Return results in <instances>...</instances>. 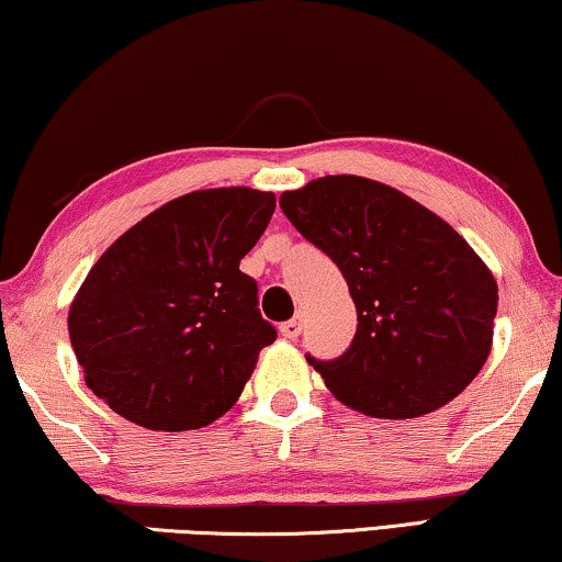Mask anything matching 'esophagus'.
Masks as SVG:
<instances>
[{
  "instance_id": "1",
  "label": "esophagus",
  "mask_w": 562,
  "mask_h": 562,
  "mask_svg": "<svg viewBox=\"0 0 562 562\" xmlns=\"http://www.w3.org/2000/svg\"><path fill=\"white\" fill-rule=\"evenodd\" d=\"M279 331H281L283 339H296V336L301 334V318L296 316V318H291V322H283L279 326Z\"/></svg>"
}]
</instances>
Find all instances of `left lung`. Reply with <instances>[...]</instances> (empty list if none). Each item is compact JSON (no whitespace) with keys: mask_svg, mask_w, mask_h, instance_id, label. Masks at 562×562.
I'll use <instances>...</instances> for the list:
<instances>
[{"mask_svg":"<svg viewBox=\"0 0 562 562\" xmlns=\"http://www.w3.org/2000/svg\"><path fill=\"white\" fill-rule=\"evenodd\" d=\"M281 211L339 266L357 306L351 347L308 357L336 400L412 419L464 392L490 357L497 281L450 223L361 176L311 180Z\"/></svg>","mask_w":562,"mask_h":562,"instance_id":"1","label":"left lung"}]
</instances>
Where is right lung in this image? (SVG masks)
Wrapping results in <instances>:
<instances>
[{"mask_svg": "<svg viewBox=\"0 0 562 562\" xmlns=\"http://www.w3.org/2000/svg\"><path fill=\"white\" fill-rule=\"evenodd\" d=\"M276 195L209 188L125 231L75 293L67 326L85 384L145 429H201L223 417L276 329L238 269Z\"/></svg>", "mask_w": 562, "mask_h": 562, "instance_id": "right-lung-1", "label": "right lung"}]
</instances>
